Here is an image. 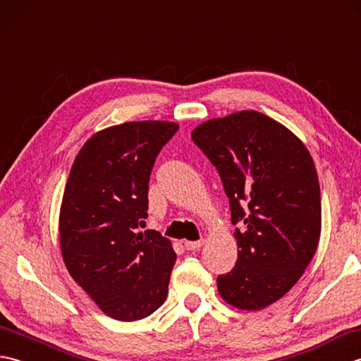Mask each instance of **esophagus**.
<instances>
[{
    "instance_id": "34e87169",
    "label": "esophagus",
    "mask_w": 361,
    "mask_h": 361,
    "mask_svg": "<svg viewBox=\"0 0 361 361\" xmlns=\"http://www.w3.org/2000/svg\"><path fill=\"white\" fill-rule=\"evenodd\" d=\"M203 243H204V240H194V242L186 240V242H185V247H186V250H189V251H194V250H200V248L203 247Z\"/></svg>"
}]
</instances>
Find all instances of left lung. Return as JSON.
<instances>
[{
	"instance_id": "1",
	"label": "left lung",
	"mask_w": 361,
	"mask_h": 361,
	"mask_svg": "<svg viewBox=\"0 0 361 361\" xmlns=\"http://www.w3.org/2000/svg\"><path fill=\"white\" fill-rule=\"evenodd\" d=\"M194 142L216 166L229 198L237 262L217 278L225 301L262 310L295 286L321 234V192L310 152L264 113L242 110L203 122Z\"/></svg>"
}]
</instances>
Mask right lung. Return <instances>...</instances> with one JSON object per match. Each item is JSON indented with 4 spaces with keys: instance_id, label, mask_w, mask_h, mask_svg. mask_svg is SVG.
Here are the masks:
<instances>
[{
    "instance_id": "1",
    "label": "right lung",
    "mask_w": 361,
    "mask_h": 361,
    "mask_svg": "<svg viewBox=\"0 0 361 361\" xmlns=\"http://www.w3.org/2000/svg\"><path fill=\"white\" fill-rule=\"evenodd\" d=\"M178 130L169 121L106 127L82 145L60 206L59 237L73 279L105 315L136 321L167 296L176 255L147 219L152 167Z\"/></svg>"
}]
</instances>
